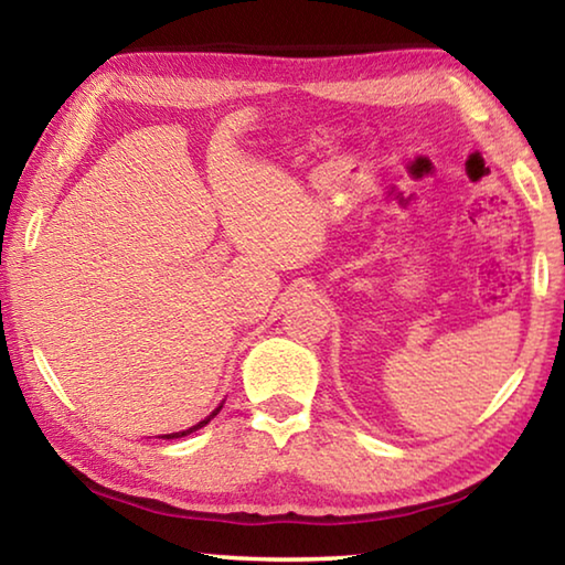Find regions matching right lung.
Wrapping results in <instances>:
<instances>
[{"label":"right lung","instance_id":"1","mask_svg":"<svg viewBox=\"0 0 565 565\" xmlns=\"http://www.w3.org/2000/svg\"><path fill=\"white\" fill-rule=\"evenodd\" d=\"M218 408H222V406H218ZM218 408L214 411V414L212 416H209V418H204V420H199V424L196 426H191V428H186V431H179V434H167V436H161V438H181V436H186V434H191V431H196V428H202V426H206L209 424V420H212L216 414H218Z\"/></svg>","mask_w":565,"mask_h":565}]
</instances>
